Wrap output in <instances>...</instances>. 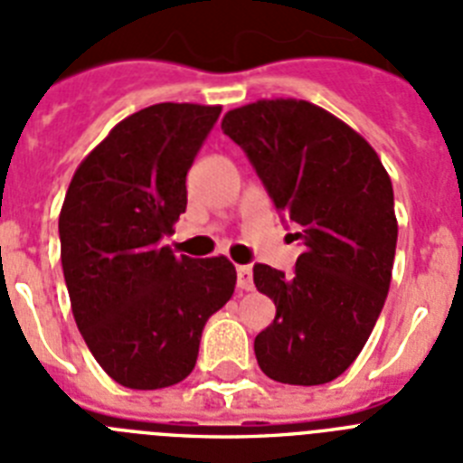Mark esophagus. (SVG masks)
<instances>
[{
  "label": "esophagus",
  "instance_id": "34e87169",
  "mask_svg": "<svg viewBox=\"0 0 463 463\" xmlns=\"http://www.w3.org/2000/svg\"><path fill=\"white\" fill-rule=\"evenodd\" d=\"M238 287L242 291L254 289V278H251L250 266H238Z\"/></svg>",
  "mask_w": 463,
  "mask_h": 463
}]
</instances>
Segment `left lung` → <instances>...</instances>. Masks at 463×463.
I'll return each instance as SVG.
<instances>
[{
    "label": "left lung",
    "instance_id": "8db88e82",
    "mask_svg": "<svg viewBox=\"0 0 463 463\" xmlns=\"http://www.w3.org/2000/svg\"><path fill=\"white\" fill-rule=\"evenodd\" d=\"M221 129L250 157L304 251L294 273L256 263L275 320L254 339L263 374L320 386L344 374L370 339L393 273V185L363 136L308 100H256Z\"/></svg>",
    "mask_w": 463,
    "mask_h": 463
}]
</instances>
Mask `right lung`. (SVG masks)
Wrapping results in <instances>:
<instances>
[{"instance_id":"1","label":"right lung","mask_w":463,"mask_h":463,"mask_svg":"<svg viewBox=\"0 0 463 463\" xmlns=\"http://www.w3.org/2000/svg\"><path fill=\"white\" fill-rule=\"evenodd\" d=\"M219 106L157 103L122 119L77 166L58 216L72 316L115 382L155 391L184 382L202 329L235 291L225 256L162 247L185 212V176Z\"/></svg>"}]
</instances>
